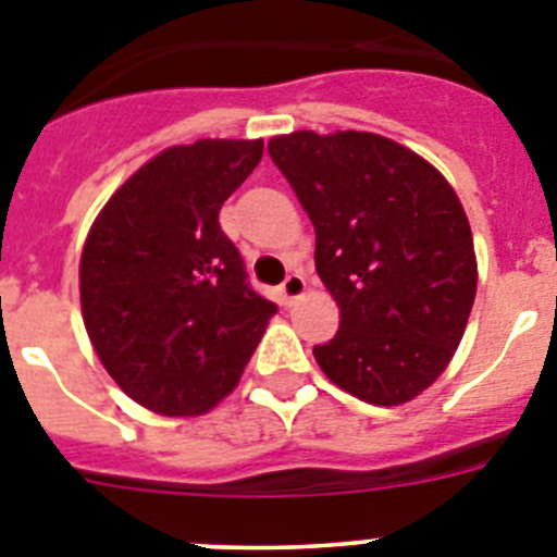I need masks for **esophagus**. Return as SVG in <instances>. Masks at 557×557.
Segmentation results:
<instances>
[{"label":"esophagus","instance_id":"1","mask_svg":"<svg viewBox=\"0 0 557 557\" xmlns=\"http://www.w3.org/2000/svg\"><path fill=\"white\" fill-rule=\"evenodd\" d=\"M304 289H307V278H304L301 273H289L287 278L282 282V287H278V293H282V304L284 307H289V304L295 301V298H301Z\"/></svg>","mask_w":557,"mask_h":557}]
</instances>
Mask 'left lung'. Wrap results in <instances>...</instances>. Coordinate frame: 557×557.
<instances>
[{
    "mask_svg": "<svg viewBox=\"0 0 557 557\" xmlns=\"http://www.w3.org/2000/svg\"><path fill=\"white\" fill-rule=\"evenodd\" d=\"M268 152L312 220L314 268L339 307L318 366L368 405H405L446 371L474 307V239L455 189L376 133L298 131Z\"/></svg>",
    "mask_w": 557,
    "mask_h": 557,
    "instance_id": "1",
    "label": "left lung"
}]
</instances>
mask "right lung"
<instances>
[{"label":"right lung","mask_w":557,"mask_h":557,"mask_svg":"<svg viewBox=\"0 0 557 557\" xmlns=\"http://www.w3.org/2000/svg\"><path fill=\"white\" fill-rule=\"evenodd\" d=\"M262 152V139L170 147L116 189L88 231L83 323L113 382L147 410H211L278 309L250 287L218 220Z\"/></svg>","instance_id":"right-lung-1"}]
</instances>
